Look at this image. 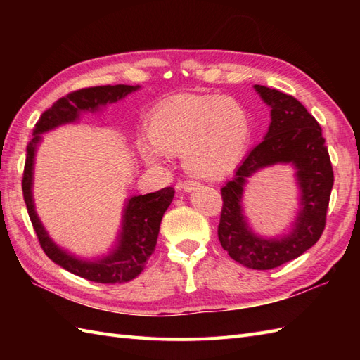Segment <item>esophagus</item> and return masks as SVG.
Here are the masks:
<instances>
[{"label": "esophagus", "mask_w": 360, "mask_h": 360, "mask_svg": "<svg viewBox=\"0 0 360 360\" xmlns=\"http://www.w3.org/2000/svg\"><path fill=\"white\" fill-rule=\"evenodd\" d=\"M200 187V182L192 181V179H186V181H181L178 182V188H182L184 192H192V190Z\"/></svg>", "instance_id": "esophagus-1"}]
</instances>
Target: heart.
<instances>
[{"label": "heart", "mask_w": 360, "mask_h": 360, "mask_svg": "<svg viewBox=\"0 0 360 360\" xmlns=\"http://www.w3.org/2000/svg\"><path fill=\"white\" fill-rule=\"evenodd\" d=\"M148 134L151 142L139 145L147 162H160L165 151H181L190 173L217 178L241 156L250 136V120L235 98L187 96L153 112Z\"/></svg>", "instance_id": "obj_1"}]
</instances>
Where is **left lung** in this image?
<instances>
[{
	"instance_id": "8db88e82",
	"label": "left lung",
	"mask_w": 360,
	"mask_h": 360,
	"mask_svg": "<svg viewBox=\"0 0 360 360\" xmlns=\"http://www.w3.org/2000/svg\"><path fill=\"white\" fill-rule=\"evenodd\" d=\"M258 94L271 106V125L264 139L250 150L233 178L221 188L223 209L218 224L221 246L235 262L249 269L267 271L300 257L314 246L326 224V212L334 184L330 153L322 128L295 97L262 85ZM294 163L301 186L302 209L288 237L266 240L252 233L240 209L245 179L264 166Z\"/></svg>"
}]
</instances>
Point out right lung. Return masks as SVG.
<instances>
[{"label":"right lung","instance_id":"obj_1","mask_svg":"<svg viewBox=\"0 0 360 360\" xmlns=\"http://www.w3.org/2000/svg\"><path fill=\"white\" fill-rule=\"evenodd\" d=\"M137 88L139 85H105L72 91V93L58 98L49 110L41 114V117L35 124L34 137L29 141L26 148V162L21 181L22 196H25L30 223L34 226L37 238L40 241L44 254L53 263L62 266L63 269L70 271L71 274L89 281L105 283V285H108V283L110 285L127 283L136 278L145 269V264L156 248L160 221H162L168 205L173 201V187H164L155 193L129 198L124 213V224H122L117 249L111 252L108 257L97 259V262H83V259L75 258L57 248L51 241L37 217L32 192H30L35 147L41 139V133L49 131V129L62 124H68V122H74L79 119L82 111H96L98 106L117 102Z\"/></svg>","mask_w":360,"mask_h":360}]
</instances>
